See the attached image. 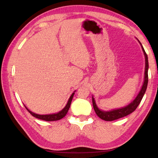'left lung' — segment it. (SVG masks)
<instances>
[{
  "label": "left lung",
  "instance_id": "1",
  "mask_svg": "<svg viewBox=\"0 0 158 158\" xmlns=\"http://www.w3.org/2000/svg\"><path fill=\"white\" fill-rule=\"evenodd\" d=\"M138 40V39H137ZM139 42L140 46H141V48L143 52L144 53V56H145V76H144V81L142 85V88L140 89L139 93L138 95L136 96L135 100H133L132 102L130 104H128L127 106L122 107V108L119 109H112L110 110H103L100 109L98 106H97L95 99L92 96V104L94 109L96 115H98L100 119H102L105 121H108V122H110V121H113L117 119L122 118L125 116H127L129 114L132 113L133 111H135V109L137 108V106H139L140 101L143 98V97L145 94L146 92V89L147 88V83H148V69H149V62H148V57H147V53L144 49L141 43L138 40Z\"/></svg>",
  "mask_w": 158,
  "mask_h": 158
}]
</instances>
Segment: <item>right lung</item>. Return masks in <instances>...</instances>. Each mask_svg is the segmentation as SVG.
Here are the masks:
<instances>
[{"instance_id":"right-lung-1","label":"right lung","mask_w":158,"mask_h":158,"mask_svg":"<svg viewBox=\"0 0 158 158\" xmlns=\"http://www.w3.org/2000/svg\"><path fill=\"white\" fill-rule=\"evenodd\" d=\"M75 92L76 91L74 92L72 94L70 95V98L68 100V102H67V104L66 105V106L64 107L63 109H62L58 113H53V114H49V115H39V114H36V113L32 112L31 110H30L26 106H25V107H26V109L28 110V111L30 113H31L33 117H35L37 119L45 120V121H47V122H52V121L60 120V119H61L62 118H63L64 117H65V115H66V113H68L69 109L70 106V104H71V102H72L73 96H74V94H75Z\"/></svg>"}]
</instances>
